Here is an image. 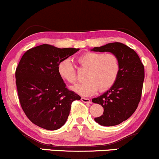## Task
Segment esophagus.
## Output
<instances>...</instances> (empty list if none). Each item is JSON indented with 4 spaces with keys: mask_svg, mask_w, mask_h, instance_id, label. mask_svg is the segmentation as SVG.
<instances>
[{
    "mask_svg": "<svg viewBox=\"0 0 159 159\" xmlns=\"http://www.w3.org/2000/svg\"><path fill=\"white\" fill-rule=\"evenodd\" d=\"M81 101L84 103H89V104H91L92 102L89 98H81Z\"/></svg>",
    "mask_w": 159,
    "mask_h": 159,
    "instance_id": "esophagus-1",
    "label": "esophagus"
}]
</instances>
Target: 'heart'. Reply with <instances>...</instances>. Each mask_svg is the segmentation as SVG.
I'll use <instances>...</instances> for the list:
<instances>
[{"mask_svg":"<svg viewBox=\"0 0 159 159\" xmlns=\"http://www.w3.org/2000/svg\"><path fill=\"white\" fill-rule=\"evenodd\" d=\"M82 67L88 68L86 73V82L73 86L75 93L83 96L93 95L98 92L105 91L115 83L119 76L120 64L119 58L113 53L89 52L82 54L76 59ZM60 77L67 83L76 82V73L69 58L62 60L57 65Z\"/></svg>","mask_w":159,"mask_h":159,"instance_id":"heart-1","label":"heart"}]
</instances>
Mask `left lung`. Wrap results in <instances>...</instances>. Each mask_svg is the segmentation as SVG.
Segmentation results:
<instances>
[{
    "instance_id": "obj_1",
    "label": "left lung",
    "mask_w": 159,
    "mask_h": 159,
    "mask_svg": "<svg viewBox=\"0 0 159 159\" xmlns=\"http://www.w3.org/2000/svg\"><path fill=\"white\" fill-rule=\"evenodd\" d=\"M92 51L113 53L120 61V73L115 83L106 93L92 99L104 108L103 114L95 117V122L105 127L117 125L134 113L140 102L144 66L136 52L120 42L95 47Z\"/></svg>"
}]
</instances>
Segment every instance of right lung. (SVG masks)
I'll return each instance as SVG.
<instances>
[{"label":"right lung","instance_id":"1","mask_svg":"<svg viewBox=\"0 0 159 159\" xmlns=\"http://www.w3.org/2000/svg\"><path fill=\"white\" fill-rule=\"evenodd\" d=\"M79 48H59L51 45L29 49L16 70V84L20 105L35 125L56 130L66 123L73 101L81 97L66 87L57 73L62 60Z\"/></svg>","mask_w":159,"mask_h":159}]
</instances>
